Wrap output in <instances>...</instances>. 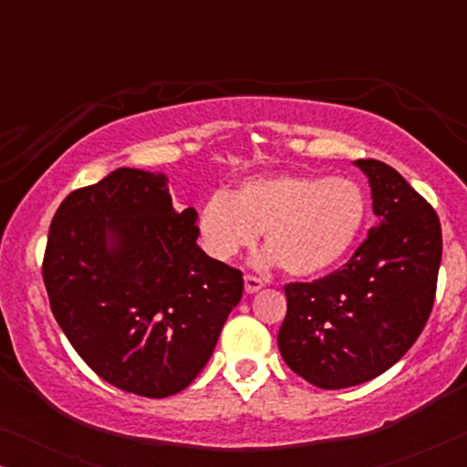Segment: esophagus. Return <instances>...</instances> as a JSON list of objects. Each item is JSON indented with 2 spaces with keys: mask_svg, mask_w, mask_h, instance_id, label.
I'll list each match as a JSON object with an SVG mask.
<instances>
[{
  "mask_svg": "<svg viewBox=\"0 0 467 467\" xmlns=\"http://www.w3.org/2000/svg\"><path fill=\"white\" fill-rule=\"evenodd\" d=\"M259 289H264V280L257 278V276H251V274H246V276H244V291L246 293H257Z\"/></svg>",
  "mask_w": 467,
  "mask_h": 467,
  "instance_id": "obj_1",
  "label": "esophagus"
}]
</instances>
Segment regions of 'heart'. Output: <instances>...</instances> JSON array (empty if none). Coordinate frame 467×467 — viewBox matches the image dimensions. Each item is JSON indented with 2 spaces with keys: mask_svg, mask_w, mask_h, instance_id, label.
<instances>
[{
  "mask_svg": "<svg viewBox=\"0 0 467 467\" xmlns=\"http://www.w3.org/2000/svg\"><path fill=\"white\" fill-rule=\"evenodd\" d=\"M368 197L350 178L283 174L253 178L232 195L216 193L200 210L202 244L227 261L257 242L291 276L336 267L359 240Z\"/></svg>",
  "mask_w": 467,
  "mask_h": 467,
  "instance_id": "b5f03b06",
  "label": "heart"
}]
</instances>
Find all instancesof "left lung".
<instances>
[{
  "label": "left lung",
  "mask_w": 467,
  "mask_h": 467,
  "mask_svg": "<svg viewBox=\"0 0 467 467\" xmlns=\"http://www.w3.org/2000/svg\"><path fill=\"white\" fill-rule=\"evenodd\" d=\"M355 165L372 187L379 225L342 270L285 285L280 355L321 389L361 385L408 353L431 315L442 259V227L425 197L391 165Z\"/></svg>",
  "instance_id": "8db88e82"
}]
</instances>
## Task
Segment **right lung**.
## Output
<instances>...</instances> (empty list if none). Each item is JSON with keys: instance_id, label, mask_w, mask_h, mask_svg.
<instances>
[{"instance_id": "obj_1", "label": "right lung", "mask_w": 467, "mask_h": 467, "mask_svg": "<svg viewBox=\"0 0 467 467\" xmlns=\"http://www.w3.org/2000/svg\"><path fill=\"white\" fill-rule=\"evenodd\" d=\"M168 178L119 168L50 223L42 278L69 344L99 379L144 398L187 389L242 299V272L197 246Z\"/></svg>"}]
</instances>
